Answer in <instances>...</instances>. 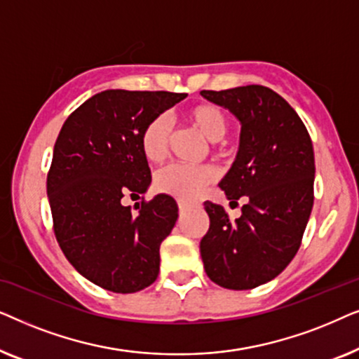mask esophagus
Instances as JSON below:
<instances>
[{
  "label": "esophagus",
  "mask_w": 359,
  "mask_h": 359,
  "mask_svg": "<svg viewBox=\"0 0 359 359\" xmlns=\"http://www.w3.org/2000/svg\"><path fill=\"white\" fill-rule=\"evenodd\" d=\"M178 205H180V212H184V210L188 209V204L183 203V201H178Z\"/></svg>",
  "instance_id": "1"
}]
</instances>
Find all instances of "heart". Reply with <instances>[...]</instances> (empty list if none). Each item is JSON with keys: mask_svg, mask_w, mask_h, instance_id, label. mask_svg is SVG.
Instances as JSON below:
<instances>
[{"mask_svg": "<svg viewBox=\"0 0 359 359\" xmlns=\"http://www.w3.org/2000/svg\"><path fill=\"white\" fill-rule=\"evenodd\" d=\"M186 121L199 132L208 142L222 140L227 134V117L217 106L196 104L186 111ZM171 139V127L166 117L158 116L145 126L140 137L142 154L151 163H160L166 156ZM212 166H186L168 165L155 176V186L161 193L171 194L181 201H193L198 198L204 186L215 180Z\"/></svg>", "mask_w": 359, "mask_h": 359, "instance_id": "heart-1", "label": "heart"}]
</instances>
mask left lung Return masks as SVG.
I'll use <instances>...</instances> for the list:
<instances>
[{
    "label": "left lung",
    "mask_w": 359,
    "mask_h": 359,
    "mask_svg": "<svg viewBox=\"0 0 359 359\" xmlns=\"http://www.w3.org/2000/svg\"><path fill=\"white\" fill-rule=\"evenodd\" d=\"M201 96L240 122L237 156L219 188L230 203L245 198L235 220L205 201L210 224L201 258L210 281L247 291L276 278L301 247L313 205L312 140L297 112L266 86L204 90Z\"/></svg>",
    "instance_id": "8db88e82"
}]
</instances>
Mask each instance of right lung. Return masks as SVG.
Wrapping results in <instances>:
<instances>
[{
    "label": "right lung",
    "instance_id": "1",
    "mask_svg": "<svg viewBox=\"0 0 359 359\" xmlns=\"http://www.w3.org/2000/svg\"><path fill=\"white\" fill-rule=\"evenodd\" d=\"M186 96L101 91L68 117L53 147L47 196L57 242L83 278L111 292L142 291L158 276L160 245L175 227L178 204L156 194L134 215L121 199L150 188L142 132Z\"/></svg>",
    "mask_w": 359,
    "mask_h": 359
}]
</instances>
